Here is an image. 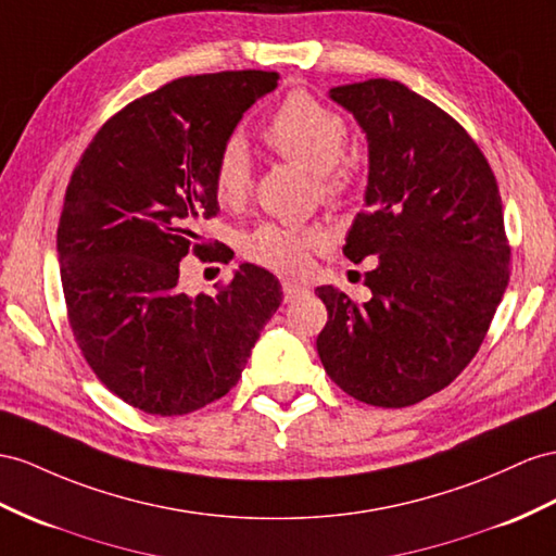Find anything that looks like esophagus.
<instances>
[{"label": "esophagus", "instance_id": "1", "mask_svg": "<svg viewBox=\"0 0 556 556\" xmlns=\"http://www.w3.org/2000/svg\"><path fill=\"white\" fill-rule=\"evenodd\" d=\"M281 291H283V301H295L298 295H303V293H307V289L303 287V283H298V281H281Z\"/></svg>", "mask_w": 556, "mask_h": 556}]
</instances>
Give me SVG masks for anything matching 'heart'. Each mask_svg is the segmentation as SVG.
I'll return each instance as SVG.
<instances>
[{
	"label": "heart",
	"instance_id": "b5f03b06",
	"mask_svg": "<svg viewBox=\"0 0 556 556\" xmlns=\"http://www.w3.org/2000/svg\"><path fill=\"white\" fill-rule=\"evenodd\" d=\"M263 138L281 156L309 168L326 199L336 202L348 192L352 180L350 164L343 160L348 122L338 110L305 91H293L265 126ZM213 192L227 206L241 204L251 192V160L237 138L225 142L213 166ZM324 241L319 227L265 223L244 237L241 251L279 275H303Z\"/></svg>",
	"mask_w": 556,
	"mask_h": 556
}]
</instances>
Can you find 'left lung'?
I'll use <instances>...</instances> for the list:
<instances>
[{
  "label": "left lung",
  "mask_w": 556,
  "mask_h": 556,
  "mask_svg": "<svg viewBox=\"0 0 556 556\" xmlns=\"http://www.w3.org/2000/svg\"><path fill=\"white\" fill-rule=\"evenodd\" d=\"M368 142L364 211L343 253L376 255L371 301L319 287L317 338L336 386L382 408L418 404L472 362L509 281V244L493 170L463 126L400 81L329 91Z\"/></svg>",
  "instance_id": "obj_1"
}]
</instances>
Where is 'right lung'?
<instances>
[{
  "label": "right lung",
  "instance_id": "obj_1",
  "mask_svg": "<svg viewBox=\"0 0 556 556\" xmlns=\"http://www.w3.org/2000/svg\"><path fill=\"white\" fill-rule=\"evenodd\" d=\"M277 73L180 77L103 124L70 178L59 263L77 345L119 400L182 416L230 392L281 303L267 269L239 265L216 295L182 293L180 261H225L199 244L218 213L213 166Z\"/></svg>",
  "mask_w": 556,
  "mask_h": 556
}]
</instances>
